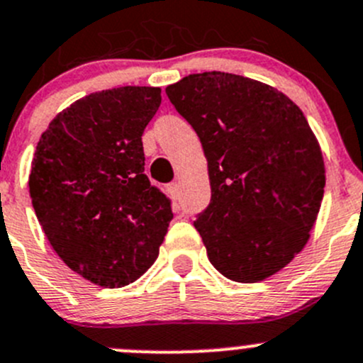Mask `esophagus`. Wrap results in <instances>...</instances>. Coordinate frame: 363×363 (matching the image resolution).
Instances as JSON below:
<instances>
[{
	"mask_svg": "<svg viewBox=\"0 0 363 363\" xmlns=\"http://www.w3.org/2000/svg\"><path fill=\"white\" fill-rule=\"evenodd\" d=\"M167 191H168V195L172 196V200H177L179 199V184L177 182H172V184H168L167 186Z\"/></svg>",
	"mask_w": 363,
	"mask_h": 363,
	"instance_id": "esophagus-1",
	"label": "esophagus"
}]
</instances>
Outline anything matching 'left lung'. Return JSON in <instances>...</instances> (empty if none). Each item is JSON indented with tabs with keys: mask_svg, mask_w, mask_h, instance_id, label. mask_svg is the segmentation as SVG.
Here are the masks:
<instances>
[{
	"mask_svg": "<svg viewBox=\"0 0 363 363\" xmlns=\"http://www.w3.org/2000/svg\"><path fill=\"white\" fill-rule=\"evenodd\" d=\"M202 142L211 203L193 223L208 262L259 283L303 250L325 191L320 144L302 111L272 86L225 72L167 87Z\"/></svg>",
	"mask_w": 363,
	"mask_h": 363,
	"instance_id": "left-lung-1",
	"label": "left lung"
}]
</instances>
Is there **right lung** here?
I'll return each mask as SVG.
<instances>
[{
	"label": "right lung",
	"instance_id": "right-lung-1",
	"mask_svg": "<svg viewBox=\"0 0 363 363\" xmlns=\"http://www.w3.org/2000/svg\"><path fill=\"white\" fill-rule=\"evenodd\" d=\"M160 87L124 86L80 98L50 121L29 174L47 240L79 276L104 288L137 281L158 258L170 200L144 174L142 133Z\"/></svg>",
	"mask_w": 363,
	"mask_h": 363
}]
</instances>
